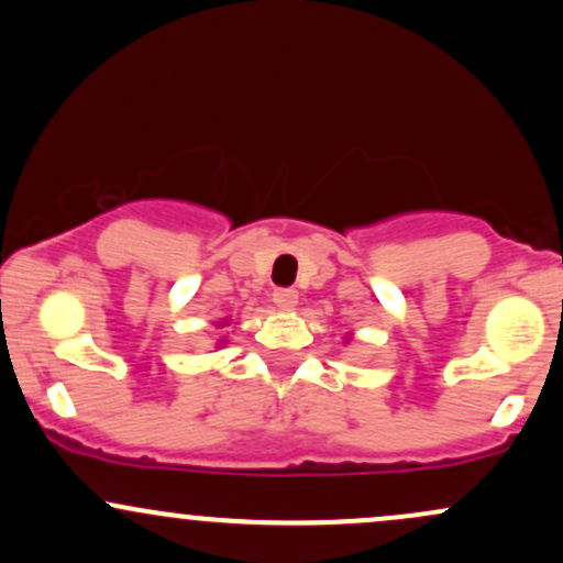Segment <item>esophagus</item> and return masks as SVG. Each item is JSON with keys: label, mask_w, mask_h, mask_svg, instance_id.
Listing matches in <instances>:
<instances>
[{"label": "esophagus", "mask_w": 563, "mask_h": 563, "mask_svg": "<svg viewBox=\"0 0 563 563\" xmlns=\"http://www.w3.org/2000/svg\"><path fill=\"white\" fill-rule=\"evenodd\" d=\"M272 301H275L280 310H294L296 301H299V294H296L294 288H275V294H272Z\"/></svg>", "instance_id": "1"}]
</instances>
